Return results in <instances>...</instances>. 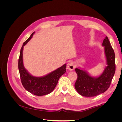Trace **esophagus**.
I'll list each match as a JSON object with an SVG mask.
<instances>
[{
  "label": "esophagus",
  "instance_id": "esophagus-1",
  "mask_svg": "<svg viewBox=\"0 0 122 122\" xmlns=\"http://www.w3.org/2000/svg\"><path fill=\"white\" fill-rule=\"evenodd\" d=\"M67 67L68 70H70V71H72V70H73L75 68V66L74 64V62L70 61L68 63Z\"/></svg>",
  "mask_w": 122,
  "mask_h": 122
}]
</instances>
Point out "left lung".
Instances as JSON below:
<instances>
[{"mask_svg":"<svg viewBox=\"0 0 122 122\" xmlns=\"http://www.w3.org/2000/svg\"><path fill=\"white\" fill-rule=\"evenodd\" d=\"M102 45L105 47L107 66L101 75L94 78L83 70L75 69L77 79L75 87L77 92L83 96L94 97L104 93L111 84L116 71L115 54L107 36L103 40Z\"/></svg>","mask_w":122,"mask_h":122,"instance_id":"left-lung-1","label":"left lung"}]
</instances>
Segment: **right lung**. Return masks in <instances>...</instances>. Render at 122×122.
<instances>
[{
	"instance_id": "add662e5",
	"label": "right lung",
	"mask_w": 122,
	"mask_h": 122,
	"mask_svg": "<svg viewBox=\"0 0 122 122\" xmlns=\"http://www.w3.org/2000/svg\"><path fill=\"white\" fill-rule=\"evenodd\" d=\"M34 32L23 43L22 46L18 60L19 69L21 83L26 90L38 96L46 95L52 92L57 84L61 76L66 71V64L42 77H35L27 72L23 66L22 52L24 46L31 39Z\"/></svg>"
}]
</instances>
